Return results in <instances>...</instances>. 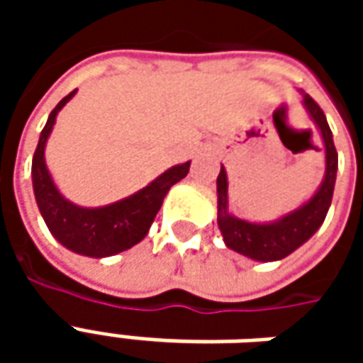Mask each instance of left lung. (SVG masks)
I'll return each mask as SVG.
<instances>
[{
    "label": "left lung",
    "instance_id": "left-lung-1",
    "mask_svg": "<svg viewBox=\"0 0 363 363\" xmlns=\"http://www.w3.org/2000/svg\"><path fill=\"white\" fill-rule=\"evenodd\" d=\"M303 104L319 128L323 142H325V153H327L325 179L309 202H305L301 208H297L272 223H251V221L239 220L228 212L225 169L221 167L218 174V225H220L223 241L229 249L241 252L252 260L270 262V260H280L291 255L323 225L330 208V200L335 192L336 169H338V153H336L333 132L328 128L323 108L309 95H303Z\"/></svg>",
    "mask_w": 363,
    "mask_h": 363
}]
</instances>
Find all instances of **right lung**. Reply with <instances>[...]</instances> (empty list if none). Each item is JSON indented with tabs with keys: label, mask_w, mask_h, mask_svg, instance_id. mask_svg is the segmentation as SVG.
Listing matches in <instances>:
<instances>
[{
	"label": "right lung",
	"mask_w": 363,
	"mask_h": 363,
	"mask_svg": "<svg viewBox=\"0 0 363 363\" xmlns=\"http://www.w3.org/2000/svg\"><path fill=\"white\" fill-rule=\"evenodd\" d=\"M74 95L75 91H72L56 104L40 132V140L33 157V189L38 210L52 235L69 251L83 257L103 259L126 251L147 235L169 189L189 174L190 161L167 169L145 189L138 190L135 194L114 204L103 208H82L72 204L60 194L52 181L44 161V147L58 112Z\"/></svg>",
	"instance_id": "add662e5"
}]
</instances>
